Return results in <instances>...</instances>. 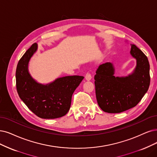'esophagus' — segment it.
I'll list each match as a JSON object with an SVG mask.
<instances>
[{"label": "esophagus", "instance_id": "34e87169", "mask_svg": "<svg viewBox=\"0 0 157 157\" xmlns=\"http://www.w3.org/2000/svg\"><path fill=\"white\" fill-rule=\"evenodd\" d=\"M91 79H92L91 74L90 73H89V72L86 73V75H85V79L86 81H90Z\"/></svg>", "mask_w": 157, "mask_h": 157}]
</instances>
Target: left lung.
<instances>
[{
  "mask_svg": "<svg viewBox=\"0 0 157 157\" xmlns=\"http://www.w3.org/2000/svg\"><path fill=\"white\" fill-rule=\"evenodd\" d=\"M130 54L136 59V67L125 76H115L111 63L100 65L94 75L98 105L104 112L119 113L135 107L146 93L150 84L147 57L135 44Z\"/></svg>",
  "mask_w": 157,
  "mask_h": 157,
  "instance_id": "8db88e82",
  "label": "left lung"
}]
</instances>
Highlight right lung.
<instances>
[{"label": "right lung", "mask_w": 157, "mask_h": 157, "mask_svg": "<svg viewBox=\"0 0 157 157\" xmlns=\"http://www.w3.org/2000/svg\"><path fill=\"white\" fill-rule=\"evenodd\" d=\"M38 45L33 44L19 60L16 69V86L21 100L38 117L54 119L65 116L71 108L72 96L84 77L58 78L43 84L33 79L28 70L32 57Z\"/></svg>", "instance_id": "add662e5"}]
</instances>
